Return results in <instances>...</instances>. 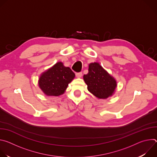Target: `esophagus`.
I'll use <instances>...</instances> for the list:
<instances>
[{"label": "esophagus", "instance_id": "esophagus-1", "mask_svg": "<svg viewBox=\"0 0 157 157\" xmlns=\"http://www.w3.org/2000/svg\"><path fill=\"white\" fill-rule=\"evenodd\" d=\"M76 76L77 78H81L82 76V73L79 72V73H76Z\"/></svg>", "mask_w": 157, "mask_h": 157}]
</instances>
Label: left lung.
I'll use <instances>...</instances> for the list:
<instances>
[{"label": "left lung", "mask_w": 157, "mask_h": 157, "mask_svg": "<svg viewBox=\"0 0 157 157\" xmlns=\"http://www.w3.org/2000/svg\"><path fill=\"white\" fill-rule=\"evenodd\" d=\"M88 91L99 99H106L113 95L117 87L116 79L98 63L89 65L88 73L83 76Z\"/></svg>", "instance_id": "8db88e82"}]
</instances>
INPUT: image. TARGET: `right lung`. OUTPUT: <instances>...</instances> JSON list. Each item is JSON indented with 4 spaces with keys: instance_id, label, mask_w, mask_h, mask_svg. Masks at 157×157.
<instances>
[{
    "instance_id": "right-lung-1",
    "label": "right lung",
    "mask_w": 157,
    "mask_h": 157,
    "mask_svg": "<svg viewBox=\"0 0 157 157\" xmlns=\"http://www.w3.org/2000/svg\"><path fill=\"white\" fill-rule=\"evenodd\" d=\"M75 77V74L69 67L58 62L41 75L38 85L46 95L58 96L64 93Z\"/></svg>"
}]
</instances>
